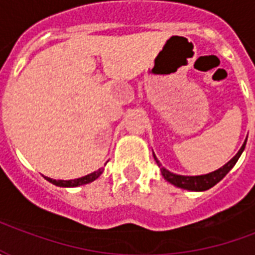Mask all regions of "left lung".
<instances>
[{
    "mask_svg": "<svg viewBox=\"0 0 255 255\" xmlns=\"http://www.w3.org/2000/svg\"><path fill=\"white\" fill-rule=\"evenodd\" d=\"M247 140V139H246ZM246 140H245V143L242 144V147L239 149V151L236 153L235 157H232L225 165H223L221 168H219L217 171L210 172V173H206V175H199V176H184V175H176V173H173V172H169L166 168L161 165V162L157 160V157L153 153V157H154L155 162H157V165L160 166L161 173H162V176L165 179L166 182H169L173 186H176L179 188H184V190H190V191H206L209 188H212L213 186H216L217 183L223 179V177L228 173V172L234 168L238 160H239V157L243 153V150H245V146H246Z\"/></svg>",
    "mask_w": 255,
    "mask_h": 255,
    "instance_id": "obj_1",
    "label": "left lung"
}]
</instances>
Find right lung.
Masks as SVG:
<instances>
[{"label":"right lung","instance_id":"obj_1","mask_svg":"<svg viewBox=\"0 0 255 255\" xmlns=\"http://www.w3.org/2000/svg\"><path fill=\"white\" fill-rule=\"evenodd\" d=\"M102 172H104V168H100L98 171L93 172L90 175H86L83 177H79V179H73V180H56V179H50V177L46 176H45V179H46L47 182L54 184V186H58V187H79V186L94 182L95 179H98L102 175Z\"/></svg>","mask_w":255,"mask_h":255}]
</instances>
